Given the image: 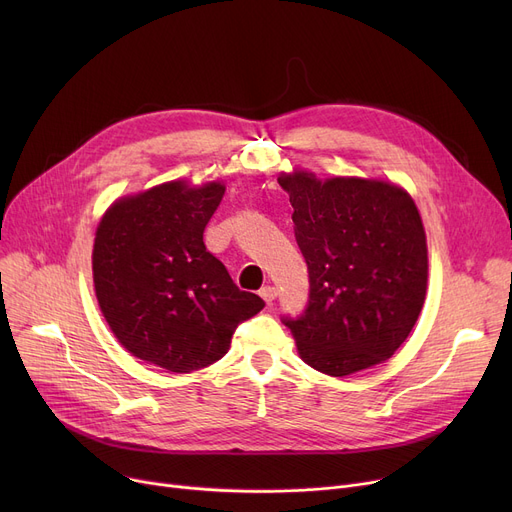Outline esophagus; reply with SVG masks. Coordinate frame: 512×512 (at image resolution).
<instances>
[{
	"label": "esophagus",
	"mask_w": 512,
	"mask_h": 512,
	"mask_svg": "<svg viewBox=\"0 0 512 512\" xmlns=\"http://www.w3.org/2000/svg\"><path fill=\"white\" fill-rule=\"evenodd\" d=\"M259 294H261V299H263L265 303H272V301H276V299H278L280 290H278L276 286H263V288L259 290Z\"/></svg>",
	"instance_id": "obj_1"
}]
</instances>
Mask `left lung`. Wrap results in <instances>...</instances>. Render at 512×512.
Wrapping results in <instances>:
<instances>
[{"instance_id":"8db88e82","label":"left lung","mask_w":512,"mask_h":512,"mask_svg":"<svg viewBox=\"0 0 512 512\" xmlns=\"http://www.w3.org/2000/svg\"><path fill=\"white\" fill-rule=\"evenodd\" d=\"M278 184L309 267V307L284 319L299 357L344 378L388 361L411 334L427 292V238L413 197L382 178L292 168Z\"/></svg>"}]
</instances>
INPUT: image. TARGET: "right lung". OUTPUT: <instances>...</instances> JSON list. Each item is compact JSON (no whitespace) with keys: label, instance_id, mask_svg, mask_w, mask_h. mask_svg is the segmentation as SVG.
Masks as SVG:
<instances>
[{"label":"right lung","instance_id":"add662e5","mask_svg":"<svg viewBox=\"0 0 512 512\" xmlns=\"http://www.w3.org/2000/svg\"><path fill=\"white\" fill-rule=\"evenodd\" d=\"M226 191L222 180H170L116 199L93 245L99 309L126 351L191 373L222 359L240 321L265 303L242 292L203 242Z\"/></svg>","mask_w":512,"mask_h":512}]
</instances>
